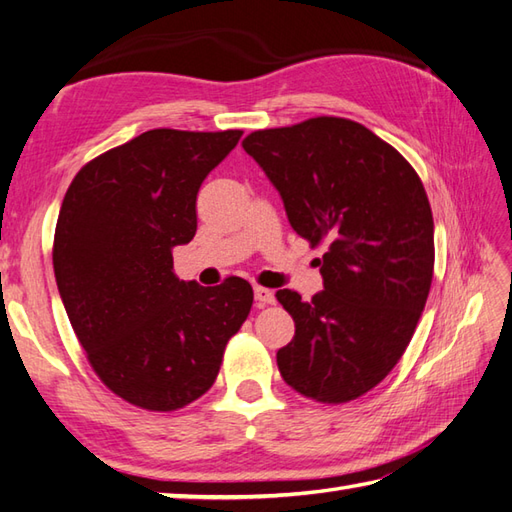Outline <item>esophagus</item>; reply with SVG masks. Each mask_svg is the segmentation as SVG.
I'll use <instances>...</instances> for the list:
<instances>
[{"label":"esophagus","instance_id":"1","mask_svg":"<svg viewBox=\"0 0 512 512\" xmlns=\"http://www.w3.org/2000/svg\"><path fill=\"white\" fill-rule=\"evenodd\" d=\"M254 298H256V305H258V307L271 305V302H274V291L267 289V287L256 285V287H254Z\"/></svg>","mask_w":512,"mask_h":512}]
</instances>
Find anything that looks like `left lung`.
Wrapping results in <instances>:
<instances>
[{"label": "left lung", "instance_id": "obj_1", "mask_svg": "<svg viewBox=\"0 0 512 512\" xmlns=\"http://www.w3.org/2000/svg\"><path fill=\"white\" fill-rule=\"evenodd\" d=\"M243 148L274 183L294 232L327 247L320 294L305 302L276 291L296 322L278 371L305 398L356 400L398 364L429 298L433 214L420 176L393 145L340 117L256 130Z\"/></svg>", "mask_w": 512, "mask_h": 512}]
</instances>
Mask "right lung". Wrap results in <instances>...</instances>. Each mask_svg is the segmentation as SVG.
I'll return each instance as SVG.
<instances>
[{
  "mask_svg": "<svg viewBox=\"0 0 512 512\" xmlns=\"http://www.w3.org/2000/svg\"><path fill=\"white\" fill-rule=\"evenodd\" d=\"M241 130H148L83 165L61 203L52 267L90 367L121 400L176 411L212 387L254 302L247 280L174 274L196 194Z\"/></svg>",
  "mask_w": 512,
  "mask_h": 512,
  "instance_id": "add662e5",
  "label": "right lung"
}]
</instances>
